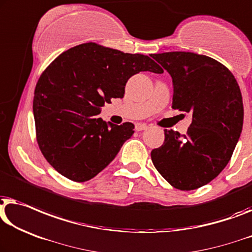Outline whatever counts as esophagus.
Returning <instances> with one entry per match:
<instances>
[{
	"instance_id": "obj_1",
	"label": "esophagus",
	"mask_w": 252,
	"mask_h": 252,
	"mask_svg": "<svg viewBox=\"0 0 252 252\" xmlns=\"http://www.w3.org/2000/svg\"><path fill=\"white\" fill-rule=\"evenodd\" d=\"M147 128H148V125H145V124L138 123V124H136V125H135V129L138 130V132H140V130L147 129Z\"/></svg>"
}]
</instances>
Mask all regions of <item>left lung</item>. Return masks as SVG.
Listing matches in <instances>:
<instances>
[{"label": "left lung", "instance_id": "obj_1", "mask_svg": "<svg viewBox=\"0 0 252 252\" xmlns=\"http://www.w3.org/2000/svg\"><path fill=\"white\" fill-rule=\"evenodd\" d=\"M173 78V109L192 115L188 133L165 129L151 151L156 169L175 189L191 191L217 177L234 151L243 126L238 82L224 64L192 52L151 56Z\"/></svg>", "mask_w": 252, "mask_h": 252}]
</instances>
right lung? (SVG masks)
I'll return each instance as SVG.
<instances>
[{"instance_id": "obj_1", "label": "right lung", "mask_w": 252, "mask_h": 252, "mask_svg": "<svg viewBox=\"0 0 252 252\" xmlns=\"http://www.w3.org/2000/svg\"><path fill=\"white\" fill-rule=\"evenodd\" d=\"M140 71L162 74L151 58L84 43L61 53L42 72L32 101L36 140L47 162L63 176H96L132 136L134 125L99 118L100 108L125 94Z\"/></svg>"}]
</instances>
